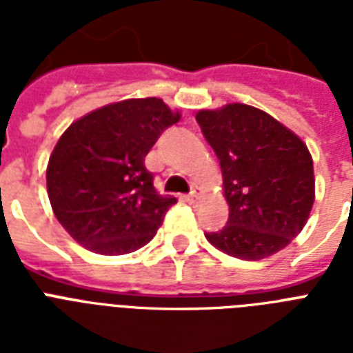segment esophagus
<instances>
[{
	"label": "esophagus",
	"instance_id": "obj_1",
	"mask_svg": "<svg viewBox=\"0 0 353 353\" xmlns=\"http://www.w3.org/2000/svg\"><path fill=\"white\" fill-rule=\"evenodd\" d=\"M198 198H199L198 190L194 188L192 192H190V194H188V196H187V201H188V203H194V201H198Z\"/></svg>",
	"mask_w": 353,
	"mask_h": 353
}]
</instances>
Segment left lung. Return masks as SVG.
Returning <instances> with one entry per match:
<instances>
[{
  "label": "left lung",
  "instance_id": "1",
  "mask_svg": "<svg viewBox=\"0 0 353 353\" xmlns=\"http://www.w3.org/2000/svg\"><path fill=\"white\" fill-rule=\"evenodd\" d=\"M220 159L229 220L205 238L229 256L262 260L290 245L315 201L307 146L269 113L247 104L196 115Z\"/></svg>",
  "mask_w": 353,
  "mask_h": 353
}]
</instances>
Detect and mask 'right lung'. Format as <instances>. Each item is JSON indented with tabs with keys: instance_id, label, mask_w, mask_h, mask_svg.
<instances>
[{
	"instance_id": "right-lung-1",
	"label": "right lung",
	"mask_w": 353,
	"mask_h": 353,
	"mask_svg": "<svg viewBox=\"0 0 353 353\" xmlns=\"http://www.w3.org/2000/svg\"><path fill=\"white\" fill-rule=\"evenodd\" d=\"M177 121L179 113L161 99H128L88 113L58 139L47 165V194L80 245L115 256L154 238L176 198L155 192L144 157Z\"/></svg>"
}]
</instances>
